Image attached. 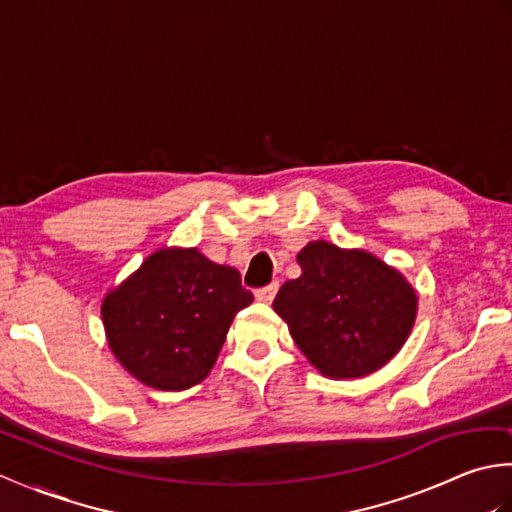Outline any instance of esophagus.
I'll use <instances>...</instances> for the list:
<instances>
[{"label":"esophagus","instance_id":"34e87169","mask_svg":"<svg viewBox=\"0 0 512 512\" xmlns=\"http://www.w3.org/2000/svg\"><path fill=\"white\" fill-rule=\"evenodd\" d=\"M277 290H279V284H270V286H266V288H259V290L255 292V299L262 301V303H270V301L275 299Z\"/></svg>","mask_w":512,"mask_h":512}]
</instances>
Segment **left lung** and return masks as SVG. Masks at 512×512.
I'll use <instances>...</instances> for the list:
<instances>
[{
  "mask_svg": "<svg viewBox=\"0 0 512 512\" xmlns=\"http://www.w3.org/2000/svg\"><path fill=\"white\" fill-rule=\"evenodd\" d=\"M297 264L301 275L279 288L273 308L325 378L374 374L400 352L416 323L418 292L398 268L325 239L303 246Z\"/></svg>",
  "mask_w": 512,
  "mask_h": 512,
  "instance_id": "1",
  "label": "left lung"
}]
</instances>
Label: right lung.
Wrapping results in <instances>:
<instances>
[{
	"label": "right lung",
	"instance_id": "obj_1",
	"mask_svg": "<svg viewBox=\"0 0 512 512\" xmlns=\"http://www.w3.org/2000/svg\"><path fill=\"white\" fill-rule=\"evenodd\" d=\"M253 303L239 273L198 248L165 246L101 303L116 361L147 387L180 391L213 369L235 314Z\"/></svg>",
	"mask_w": 512,
	"mask_h": 512
}]
</instances>
